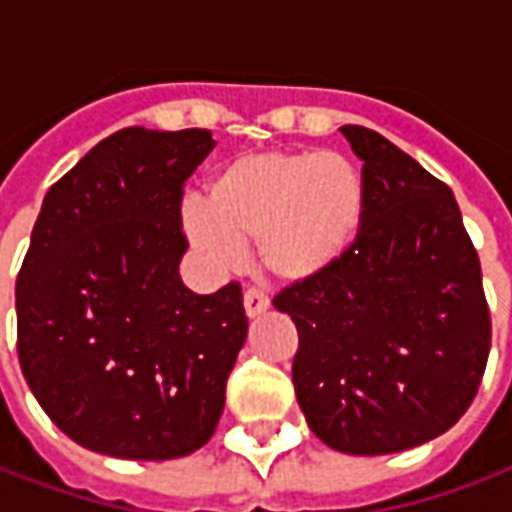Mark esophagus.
<instances>
[{
    "instance_id": "esophagus-1",
    "label": "esophagus",
    "mask_w": 512,
    "mask_h": 512,
    "mask_svg": "<svg viewBox=\"0 0 512 512\" xmlns=\"http://www.w3.org/2000/svg\"><path fill=\"white\" fill-rule=\"evenodd\" d=\"M243 301H245V312H248V318H256V315L269 310V296L264 291H259V288H248Z\"/></svg>"
}]
</instances>
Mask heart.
<instances>
[{"instance_id":"b5f03b06","label":"heart","mask_w":512,"mask_h":512,"mask_svg":"<svg viewBox=\"0 0 512 512\" xmlns=\"http://www.w3.org/2000/svg\"><path fill=\"white\" fill-rule=\"evenodd\" d=\"M208 213L186 211V232L213 264L232 267L256 243L259 264L280 283L323 275L358 235L363 176L339 152H259L213 173Z\"/></svg>"}]
</instances>
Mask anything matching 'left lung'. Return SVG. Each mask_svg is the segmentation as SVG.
<instances>
[{
    "label": "left lung",
    "instance_id": "8db88e82",
    "mask_svg": "<svg viewBox=\"0 0 512 512\" xmlns=\"http://www.w3.org/2000/svg\"><path fill=\"white\" fill-rule=\"evenodd\" d=\"M342 133L363 160L358 237L272 304L299 331L291 374L312 433L376 457L457 425L481 387L491 318L454 192L376 130Z\"/></svg>",
    "mask_w": 512,
    "mask_h": 512
}]
</instances>
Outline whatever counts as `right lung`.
<instances>
[{"mask_svg":"<svg viewBox=\"0 0 512 512\" xmlns=\"http://www.w3.org/2000/svg\"><path fill=\"white\" fill-rule=\"evenodd\" d=\"M208 130L125 128L45 194L15 283L18 360L71 441L176 459L211 441L248 336L240 283L189 291L181 200Z\"/></svg>","mask_w":512,"mask_h":512,"instance_id":"1","label":"right lung"}]
</instances>
